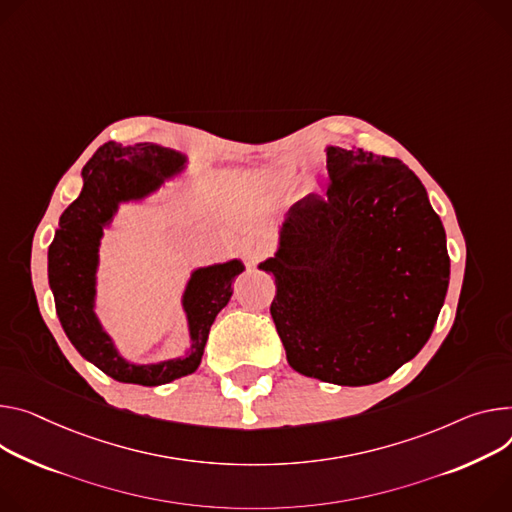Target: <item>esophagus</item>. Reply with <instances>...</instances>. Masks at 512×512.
Instances as JSON below:
<instances>
[{"instance_id":"esophagus-1","label":"esophagus","mask_w":512,"mask_h":512,"mask_svg":"<svg viewBox=\"0 0 512 512\" xmlns=\"http://www.w3.org/2000/svg\"><path fill=\"white\" fill-rule=\"evenodd\" d=\"M243 253H245V259L249 261V265H255L263 257H267V247L259 241H247L245 247H243Z\"/></svg>"}]
</instances>
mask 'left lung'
I'll list each match as a JSON object with an SVG mask.
<instances>
[{"label": "left lung", "mask_w": 512, "mask_h": 512, "mask_svg": "<svg viewBox=\"0 0 512 512\" xmlns=\"http://www.w3.org/2000/svg\"><path fill=\"white\" fill-rule=\"evenodd\" d=\"M327 194L296 202L280 249L271 318L306 378L367 386L429 341L449 286L445 228L402 161L327 149Z\"/></svg>", "instance_id": "1"}]
</instances>
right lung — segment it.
<instances>
[{"label": "right lung", "mask_w": 512, "mask_h": 512, "mask_svg": "<svg viewBox=\"0 0 512 512\" xmlns=\"http://www.w3.org/2000/svg\"><path fill=\"white\" fill-rule=\"evenodd\" d=\"M181 153L153 143L122 147L102 145L81 175L79 198L59 218V228L49 247V284L57 316L73 347L100 367L106 376L141 386H161L198 369L216 314L232 296V282L245 265L239 259L200 267L183 292L192 347L185 357L151 365H134L122 359L94 312L98 249L104 228L112 222L122 202L143 200L161 183L185 167Z\"/></svg>", "instance_id": "right-lung-1"}]
</instances>
